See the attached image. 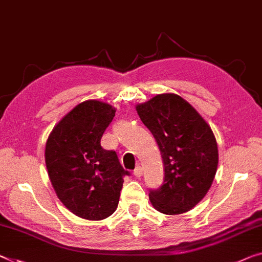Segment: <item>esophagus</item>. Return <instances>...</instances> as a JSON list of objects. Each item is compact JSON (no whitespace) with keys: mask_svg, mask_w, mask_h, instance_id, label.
Returning a JSON list of instances; mask_svg holds the SVG:
<instances>
[{"mask_svg":"<svg viewBox=\"0 0 262 262\" xmlns=\"http://www.w3.org/2000/svg\"><path fill=\"white\" fill-rule=\"evenodd\" d=\"M134 174L137 177V178H139V177H142V174H143V170H142V167H140V166H137V167L135 168V171H134Z\"/></svg>","mask_w":262,"mask_h":262,"instance_id":"34e87169","label":"esophagus"}]
</instances>
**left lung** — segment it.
Masks as SVG:
<instances>
[{"instance_id": "obj_1", "label": "left lung", "mask_w": 262, "mask_h": 262, "mask_svg": "<svg viewBox=\"0 0 262 262\" xmlns=\"http://www.w3.org/2000/svg\"><path fill=\"white\" fill-rule=\"evenodd\" d=\"M158 144L164 182L150 190V201L164 214H182L206 195L218 167V145L208 124L174 94L157 95L136 106Z\"/></svg>"}]
</instances>
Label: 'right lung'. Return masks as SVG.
<instances>
[{"instance_id": "obj_1", "label": "right lung", "mask_w": 262, "mask_h": 262, "mask_svg": "<svg viewBox=\"0 0 262 262\" xmlns=\"http://www.w3.org/2000/svg\"><path fill=\"white\" fill-rule=\"evenodd\" d=\"M116 108L99 100L78 104L59 120L46 145V165L58 199L79 218L102 220L118 206L125 171L100 139Z\"/></svg>"}]
</instances>
